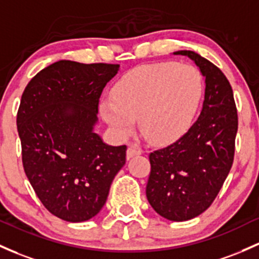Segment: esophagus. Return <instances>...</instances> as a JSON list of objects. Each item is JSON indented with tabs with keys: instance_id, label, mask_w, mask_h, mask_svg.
<instances>
[{
	"instance_id": "obj_1",
	"label": "esophagus",
	"mask_w": 259,
	"mask_h": 259,
	"mask_svg": "<svg viewBox=\"0 0 259 259\" xmlns=\"http://www.w3.org/2000/svg\"><path fill=\"white\" fill-rule=\"evenodd\" d=\"M141 153H143V150L139 149V147L129 146L127 147V151H126V157L132 158V157H134V156L141 155Z\"/></svg>"
}]
</instances>
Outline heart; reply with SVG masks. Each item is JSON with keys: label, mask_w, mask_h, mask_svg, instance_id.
Here are the masks:
<instances>
[{"label": "heart", "mask_w": 259, "mask_h": 259, "mask_svg": "<svg viewBox=\"0 0 259 259\" xmlns=\"http://www.w3.org/2000/svg\"><path fill=\"white\" fill-rule=\"evenodd\" d=\"M203 91V76L192 65H143L116 82L113 101L102 102L101 113L118 135L132 134L135 119L140 118L141 133L147 140L172 143L192 125Z\"/></svg>", "instance_id": "b5f03b06"}]
</instances>
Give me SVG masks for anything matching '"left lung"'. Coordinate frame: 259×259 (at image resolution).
Here are the masks:
<instances>
[{
  "instance_id": "8db88e82",
  "label": "left lung",
  "mask_w": 259,
  "mask_h": 259,
  "mask_svg": "<svg viewBox=\"0 0 259 259\" xmlns=\"http://www.w3.org/2000/svg\"><path fill=\"white\" fill-rule=\"evenodd\" d=\"M188 56L205 77L200 115L176 143L150 153L146 197L162 218L187 221L211 205L225 182L235 155L238 118L234 92L223 71L190 50Z\"/></svg>"
}]
</instances>
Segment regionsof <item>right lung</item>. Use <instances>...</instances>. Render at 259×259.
I'll return each mask as SVG.
<instances>
[{
    "label": "right lung",
    "mask_w": 259,
    "mask_h": 259,
    "mask_svg": "<svg viewBox=\"0 0 259 259\" xmlns=\"http://www.w3.org/2000/svg\"><path fill=\"white\" fill-rule=\"evenodd\" d=\"M115 64L60 60L30 79L17 113L24 172L42 205L69 223L101 211L125 164L126 146L95 133L103 88Z\"/></svg>",
    "instance_id": "obj_1"
}]
</instances>
